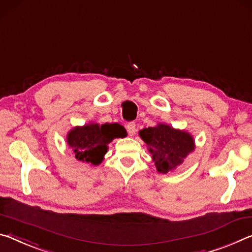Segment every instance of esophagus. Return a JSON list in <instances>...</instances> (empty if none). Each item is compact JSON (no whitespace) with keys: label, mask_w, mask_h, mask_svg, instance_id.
Masks as SVG:
<instances>
[{"label":"esophagus","mask_w":252,"mask_h":252,"mask_svg":"<svg viewBox=\"0 0 252 252\" xmlns=\"http://www.w3.org/2000/svg\"><path fill=\"white\" fill-rule=\"evenodd\" d=\"M126 129L128 131L130 136H134L136 134V124L135 123H128L126 125Z\"/></svg>","instance_id":"34e87169"}]
</instances>
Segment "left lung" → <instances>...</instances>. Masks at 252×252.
I'll list each match as a JSON object with an SVG mask.
<instances>
[{
    "label": "left lung",
    "instance_id": "obj_1",
    "mask_svg": "<svg viewBox=\"0 0 252 252\" xmlns=\"http://www.w3.org/2000/svg\"><path fill=\"white\" fill-rule=\"evenodd\" d=\"M139 137L145 142L158 173L174 172L187 156L195 150L193 136L184 129L173 128L158 123L154 127L139 130Z\"/></svg>",
    "mask_w": 252,
    "mask_h": 252
}]
</instances>
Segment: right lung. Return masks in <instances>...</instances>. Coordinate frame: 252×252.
I'll return each mask as SVG.
<instances>
[{
    "label": "right lung",
    "mask_w": 252,
    "mask_h": 252,
    "mask_svg": "<svg viewBox=\"0 0 252 252\" xmlns=\"http://www.w3.org/2000/svg\"><path fill=\"white\" fill-rule=\"evenodd\" d=\"M126 135V129L118 123L99 125L90 122L70 129L65 141L79 162L92 163L97 166L108 152V144L115 138H123Z\"/></svg>",
    "instance_id": "right-lung-1"
}]
</instances>
